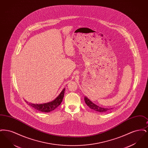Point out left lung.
<instances>
[{"label": "left lung", "mask_w": 148, "mask_h": 148, "mask_svg": "<svg viewBox=\"0 0 148 148\" xmlns=\"http://www.w3.org/2000/svg\"><path fill=\"white\" fill-rule=\"evenodd\" d=\"M84 100L86 104L90 108H91L92 109L97 111L100 113H104L107 112L108 110H110V109H108V108H101L99 106L95 105V104L92 103V101L89 99L87 98L86 97H85Z\"/></svg>", "instance_id": "obj_1"}]
</instances>
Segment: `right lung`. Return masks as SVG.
Segmentation results:
<instances>
[{
  "mask_svg": "<svg viewBox=\"0 0 148 148\" xmlns=\"http://www.w3.org/2000/svg\"><path fill=\"white\" fill-rule=\"evenodd\" d=\"M65 89V88L63 89V90L58 96V97L51 102L42 104H35L30 103L27 101H27V103L28 104V105L34 108L35 109H36L38 111L44 112V113H48V112L54 110L58 106L60 105L64 98Z\"/></svg>",
  "mask_w": 148,
  "mask_h": 148,
  "instance_id": "obj_1",
  "label": "right lung"
}]
</instances>
